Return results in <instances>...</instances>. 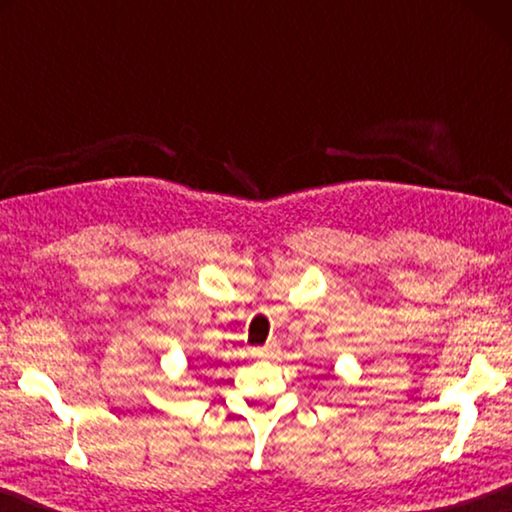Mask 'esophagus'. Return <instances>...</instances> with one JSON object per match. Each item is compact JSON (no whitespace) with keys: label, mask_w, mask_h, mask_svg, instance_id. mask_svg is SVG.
Returning <instances> with one entry per match:
<instances>
[{"label":"esophagus","mask_w":512,"mask_h":512,"mask_svg":"<svg viewBox=\"0 0 512 512\" xmlns=\"http://www.w3.org/2000/svg\"><path fill=\"white\" fill-rule=\"evenodd\" d=\"M277 343L275 341H271V343H266V345H262V348H253V357H257V359H268V357H275L277 354Z\"/></svg>","instance_id":"esophagus-1"}]
</instances>
